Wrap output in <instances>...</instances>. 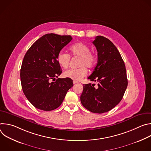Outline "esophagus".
<instances>
[{
    "mask_svg": "<svg viewBox=\"0 0 151 151\" xmlns=\"http://www.w3.org/2000/svg\"><path fill=\"white\" fill-rule=\"evenodd\" d=\"M73 84H75V83H78V81H73Z\"/></svg>",
    "mask_w": 151,
    "mask_h": 151,
    "instance_id": "1",
    "label": "esophagus"
}]
</instances>
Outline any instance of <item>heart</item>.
I'll return each mask as SVG.
<instances>
[{"instance_id": "obj_1", "label": "heart", "mask_w": 151, "mask_h": 151, "mask_svg": "<svg viewBox=\"0 0 151 151\" xmlns=\"http://www.w3.org/2000/svg\"><path fill=\"white\" fill-rule=\"evenodd\" d=\"M71 54L74 57H79V66L78 69H70L63 73L64 77L75 81H79L86 76L87 71L85 66L92 68L96 62V56L91 52L90 47L83 43L78 42L70 47ZM70 55L63 51H60L57 55V60L59 65L66 68L69 65Z\"/></svg>"}]
</instances>
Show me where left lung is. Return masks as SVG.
I'll return each instance as SVG.
<instances>
[{
    "label": "left lung",
    "instance_id": "left-lung-1",
    "mask_svg": "<svg viewBox=\"0 0 151 151\" xmlns=\"http://www.w3.org/2000/svg\"><path fill=\"white\" fill-rule=\"evenodd\" d=\"M93 44L98 52V61L88 79L98 82V87L83 84L80 99L90 112L103 114L112 109L122 100L128 85L127 72L119 51L110 40L97 36Z\"/></svg>",
    "mask_w": 151,
    "mask_h": 151
}]
</instances>
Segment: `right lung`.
<instances>
[{
  "instance_id": "1",
  "label": "right lung",
  "mask_w": 151,
  "mask_h": 151,
  "mask_svg": "<svg viewBox=\"0 0 151 151\" xmlns=\"http://www.w3.org/2000/svg\"><path fill=\"white\" fill-rule=\"evenodd\" d=\"M72 39L70 35L46 34L26 53L20 70L21 87L36 108L44 111L57 109L73 86L71 79H56L62 72L57 55Z\"/></svg>"
}]
</instances>
